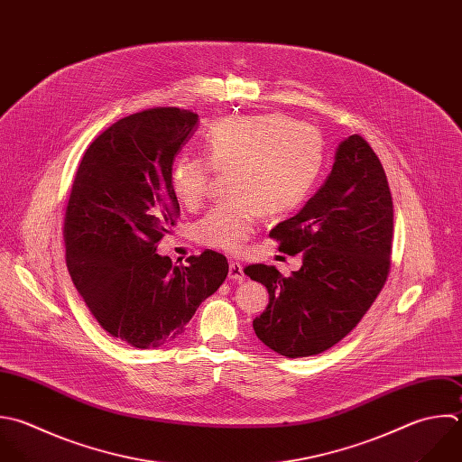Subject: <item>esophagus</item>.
<instances>
[{
  "label": "esophagus",
  "instance_id": "obj_1",
  "mask_svg": "<svg viewBox=\"0 0 462 462\" xmlns=\"http://www.w3.org/2000/svg\"><path fill=\"white\" fill-rule=\"evenodd\" d=\"M227 276H229V280H235V282L236 280L240 282V280L245 278L244 276V269H242V265L238 262H229V274Z\"/></svg>",
  "mask_w": 462,
  "mask_h": 462
}]
</instances>
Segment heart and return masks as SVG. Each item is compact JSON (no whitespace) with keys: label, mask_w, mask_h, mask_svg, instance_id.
<instances>
[{"label":"heart","mask_w":462,"mask_h":462,"mask_svg":"<svg viewBox=\"0 0 462 462\" xmlns=\"http://www.w3.org/2000/svg\"><path fill=\"white\" fill-rule=\"evenodd\" d=\"M206 155H182L171 170L173 193L195 208L208 193L213 171L227 173L229 200L213 206L195 226L200 244L236 253L253 235L258 217L296 208L316 182L323 141L307 123L283 116L229 117L209 130Z\"/></svg>","instance_id":"obj_1"}]
</instances>
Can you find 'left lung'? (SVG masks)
<instances>
[{"instance_id": "1", "label": "left lung", "mask_w": 462, "mask_h": 462, "mask_svg": "<svg viewBox=\"0 0 462 462\" xmlns=\"http://www.w3.org/2000/svg\"><path fill=\"white\" fill-rule=\"evenodd\" d=\"M269 236L287 254L303 253V265L287 278L274 265L244 269L269 292L253 328L282 356L321 354L361 321L390 271L392 195L377 155L361 135L341 141L325 184Z\"/></svg>"}]
</instances>
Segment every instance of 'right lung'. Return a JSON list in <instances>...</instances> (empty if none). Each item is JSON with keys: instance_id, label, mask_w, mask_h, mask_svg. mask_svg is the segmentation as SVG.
Listing matches in <instances>:
<instances>
[{"instance_id": "obj_1", "label": "right lung", "mask_w": 462, "mask_h": 462, "mask_svg": "<svg viewBox=\"0 0 462 462\" xmlns=\"http://www.w3.org/2000/svg\"><path fill=\"white\" fill-rule=\"evenodd\" d=\"M199 116L150 108L114 123L85 152L65 213L67 267L99 325L137 348L186 330L226 280L224 254L206 249L173 265L157 244L180 215L173 161Z\"/></svg>"}]
</instances>
